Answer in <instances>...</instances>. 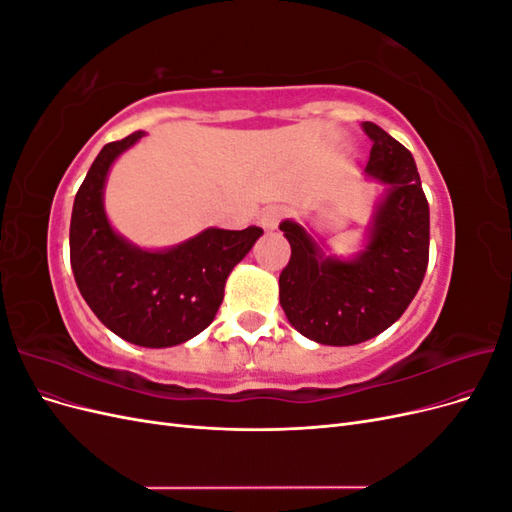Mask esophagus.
<instances>
[{
    "label": "esophagus",
    "instance_id": "1",
    "mask_svg": "<svg viewBox=\"0 0 512 512\" xmlns=\"http://www.w3.org/2000/svg\"><path fill=\"white\" fill-rule=\"evenodd\" d=\"M280 220H282V209H277V207H267L260 213V226L265 230H275L277 224H280Z\"/></svg>",
    "mask_w": 512,
    "mask_h": 512
}]
</instances>
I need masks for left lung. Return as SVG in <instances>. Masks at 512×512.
Instances as JSON below:
<instances>
[{"label":"left lung","instance_id":"obj_1","mask_svg":"<svg viewBox=\"0 0 512 512\" xmlns=\"http://www.w3.org/2000/svg\"><path fill=\"white\" fill-rule=\"evenodd\" d=\"M361 126L374 141L365 175L384 185L363 250L337 258L301 224H280L292 250L280 275L282 309L294 329L324 346H354L389 329L429 262V205L412 153L376 123Z\"/></svg>","mask_w":512,"mask_h":512}]
</instances>
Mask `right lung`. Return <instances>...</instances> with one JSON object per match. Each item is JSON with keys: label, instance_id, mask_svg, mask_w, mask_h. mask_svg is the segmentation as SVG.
<instances>
[{"label": "right lung", "instance_id": "obj_1", "mask_svg": "<svg viewBox=\"0 0 512 512\" xmlns=\"http://www.w3.org/2000/svg\"><path fill=\"white\" fill-rule=\"evenodd\" d=\"M134 132L108 143L76 192L70 262L76 286L104 327L143 348L188 342L213 322L230 271L252 250L262 228H207L166 250H143L111 226L104 183L113 162L141 141Z\"/></svg>", "mask_w": 512, "mask_h": 512}]
</instances>
